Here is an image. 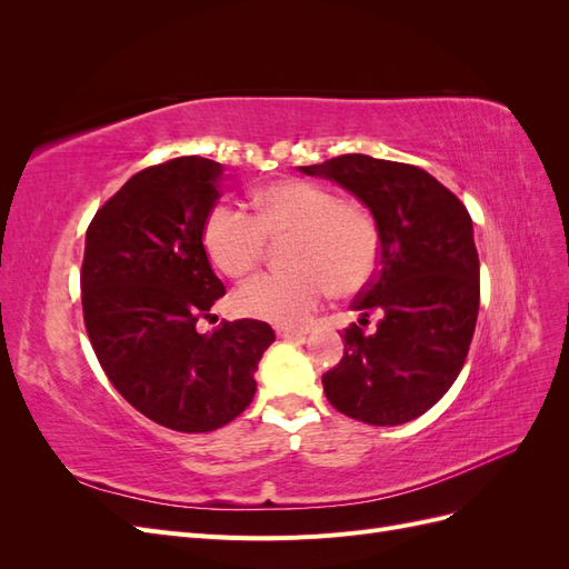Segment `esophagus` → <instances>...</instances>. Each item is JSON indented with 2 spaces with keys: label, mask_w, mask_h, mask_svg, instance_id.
<instances>
[{
  "label": "esophagus",
  "mask_w": 569,
  "mask_h": 569,
  "mask_svg": "<svg viewBox=\"0 0 569 569\" xmlns=\"http://www.w3.org/2000/svg\"><path fill=\"white\" fill-rule=\"evenodd\" d=\"M278 339H299L306 335V330H297V327H274Z\"/></svg>",
  "instance_id": "obj_1"
}]
</instances>
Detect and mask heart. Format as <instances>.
<instances>
[{"mask_svg": "<svg viewBox=\"0 0 569 569\" xmlns=\"http://www.w3.org/2000/svg\"><path fill=\"white\" fill-rule=\"evenodd\" d=\"M297 234L289 272H263L239 284L234 311L272 325L295 327L332 297L363 289L380 263V232L360 206L347 203L332 187L284 178L256 192V216L218 203L203 222V247L232 278L253 270L268 237Z\"/></svg>", "mask_w": 569, "mask_h": 569, "instance_id": "heart-1", "label": "heart"}]
</instances>
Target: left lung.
Wrapping results in <instances>:
<instances>
[{"instance_id": "1", "label": "left lung", "mask_w": 569, "mask_h": 569, "mask_svg": "<svg viewBox=\"0 0 569 569\" xmlns=\"http://www.w3.org/2000/svg\"><path fill=\"white\" fill-rule=\"evenodd\" d=\"M306 176H322L363 201L380 232V263L351 303L360 323L343 330V358L322 375L327 401L353 420L391 427L416 420L462 370L479 311V256L462 201L427 170L343 153Z\"/></svg>"}]
</instances>
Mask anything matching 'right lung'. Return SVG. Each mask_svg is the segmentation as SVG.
Listing matches in <instances>:
<instances>
[{
	"instance_id": "obj_1",
	"label": "right lung",
	"mask_w": 569,
	"mask_h": 569,
	"mask_svg": "<svg viewBox=\"0 0 569 569\" xmlns=\"http://www.w3.org/2000/svg\"><path fill=\"white\" fill-rule=\"evenodd\" d=\"M220 173L201 157L140 170L94 213L80 270L84 330L111 385L187 435L213 432L251 403L258 360L274 341L251 318L197 332L226 295L203 249Z\"/></svg>"
}]
</instances>
